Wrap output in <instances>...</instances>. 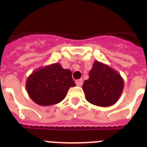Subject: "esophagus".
Segmentation results:
<instances>
[{
  "mask_svg": "<svg viewBox=\"0 0 147 147\" xmlns=\"http://www.w3.org/2000/svg\"><path fill=\"white\" fill-rule=\"evenodd\" d=\"M76 83L78 86H82L83 84V80L82 78H81V79H77V80L76 81Z\"/></svg>",
  "mask_w": 147,
  "mask_h": 147,
  "instance_id": "esophagus-1",
  "label": "esophagus"
}]
</instances>
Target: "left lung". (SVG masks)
<instances>
[{
	"label": "left lung",
	"instance_id": "left-lung-1",
	"mask_svg": "<svg viewBox=\"0 0 147 147\" xmlns=\"http://www.w3.org/2000/svg\"><path fill=\"white\" fill-rule=\"evenodd\" d=\"M82 88L86 100L92 105L108 107L117 101L123 88L121 76L109 66L94 62Z\"/></svg>",
	"mask_w": 147,
	"mask_h": 147
}]
</instances>
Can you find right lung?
Wrapping results in <instances>:
<instances>
[{
    "instance_id": "obj_1",
    "label": "right lung",
    "mask_w": 147,
    "mask_h": 147,
    "mask_svg": "<svg viewBox=\"0 0 147 147\" xmlns=\"http://www.w3.org/2000/svg\"><path fill=\"white\" fill-rule=\"evenodd\" d=\"M75 85L71 71L55 63L34 71L27 79L26 90L34 102L49 106L62 101Z\"/></svg>"
}]
</instances>
